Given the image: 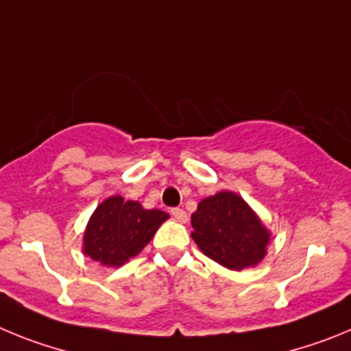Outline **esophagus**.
Wrapping results in <instances>:
<instances>
[{
	"instance_id": "obj_1",
	"label": "esophagus",
	"mask_w": 351,
	"mask_h": 351,
	"mask_svg": "<svg viewBox=\"0 0 351 351\" xmlns=\"http://www.w3.org/2000/svg\"><path fill=\"white\" fill-rule=\"evenodd\" d=\"M170 213H172V216L176 219H178L179 223H186V221H188V214H186L184 209H179V207H176V209H172V210H170Z\"/></svg>"
}]
</instances>
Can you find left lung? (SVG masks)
I'll list each match as a JSON object with an SVG mask.
<instances>
[{
  "label": "left lung",
  "instance_id": "8db88e82",
  "mask_svg": "<svg viewBox=\"0 0 351 351\" xmlns=\"http://www.w3.org/2000/svg\"><path fill=\"white\" fill-rule=\"evenodd\" d=\"M191 237L204 255L232 271L262 262L271 241L255 210L232 191L204 198L191 214Z\"/></svg>",
  "mask_w": 351,
  "mask_h": 351
}]
</instances>
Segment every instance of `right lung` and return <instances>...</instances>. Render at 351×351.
I'll return each instance as SVG.
<instances>
[{"label":"right lung","instance_id":"add662e5","mask_svg":"<svg viewBox=\"0 0 351 351\" xmlns=\"http://www.w3.org/2000/svg\"><path fill=\"white\" fill-rule=\"evenodd\" d=\"M169 214L144 209L135 200L108 197L96 207L84 232V253L107 267H119L137 256Z\"/></svg>","mask_w":351,"mask_h":351}]
</instances>
